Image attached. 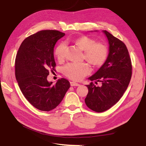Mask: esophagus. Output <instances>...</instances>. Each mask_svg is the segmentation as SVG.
<instances>
[{"label": "esophagus", "mask_w": 146, "mask_h": 146, "mask_svg": "<svg viewBox=\"0 0 146 146\" xmlns=\"http://www.w3.org/2000/svg\"><path fill=\"white\" fill-rule=\"evenodd\" d=\"M70 85L72 86V87H75V86H79L80 85V84L76 82H70Z\"/></svg>", "instance_id": "34e87169"}]
</instances>
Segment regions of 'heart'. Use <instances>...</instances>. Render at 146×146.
Masks as SVG:
<instances>
[{"instance_id":"heart-1","label":"heart","mask_w":146,"mask_h":146,"mask_svg":"<svg viewBox=\"0 0 146 146\" xmlns=\"http://www.w3.org/2000/svg\"><path fill=\"white\" fill-rule=\"evenodd\" d=\"M73 42L80 50L84 51L83 57L92 66H100L106 61L108 48L104 42H96L94 39L86 35L76 38ZM66 52V44L61 42L56 47L55 54L57 59L61 60L64 57ZM63 71L64 75L72 80H81L90 72V68L89 64L86 63H68L64 66Z\"/></svg>"}]
</instances>
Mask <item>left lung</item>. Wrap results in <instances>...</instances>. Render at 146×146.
I'll return each instance as SVG.
<instances>
[{
	"mask_svg": "<svg viewBox=\"0 0 146 146\" xmlns=\"http://www.w3.org/2000/svg\"><path fill=\"white\" fill-rule=\"evenodd\" d=\"M97 32V30H95ZM102 32L109 42V54L106 61L96 72L89 78L88 94L85 99L87 106L92 111L102 113L113 107L122 97L130 82L132 74L131 58L125 44L106 30Z\"/></svg>",
	"mask_w": 146,
	"mask_h": 146,
	"instance_id": "1",
	"label": "left lung"
}]
</instances>
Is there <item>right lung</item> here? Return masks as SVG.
<instances>
[{"label":"right lung","mask_w":146,"mask_h":146,"mask_svg":"<svg viewBox=\"0 0 146 146\" xmlns=\"http://www.w3.org/2000/svg\"><path fill=\"white\" fill-rule=\"evenodd\" d=\"M65 35L57 30H42L23 40L15 59V77L21 92L35 108L50 111L60 104L70 88L67 80L56 84L47 80L56 66L54 46Z\"/></svg>","instance_id":"right-lung-1"}]
</instances>
